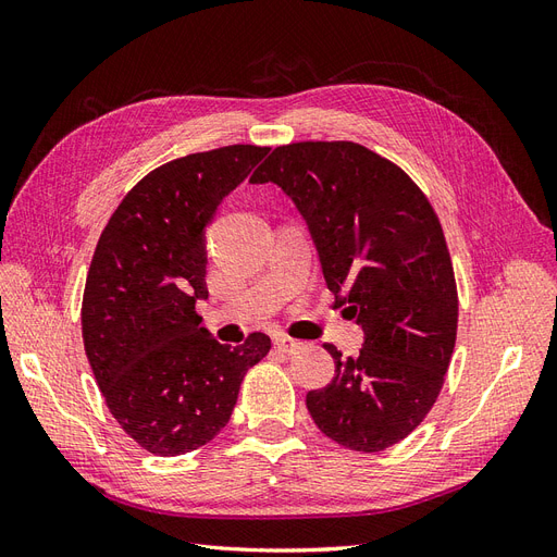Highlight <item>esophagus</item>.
<instances>
[{
    "mask_svg": "<svg viewBox=\"0 0 557 557\" xmlns=\"http://www.w3.org/2000/svg\"><path fill=\"white\" fill-rule=\"evenodd\" d=\"M274 348L281 350V352H288V356H293V352L305 348V344L293 339V336H288V334H276L274 336Z\"/></svg>",
    "mask_w": 557,
    "mask_h": 557,
    "instance_id": "esophagus-1",
    "label": "esophagus"
}]
</instances>
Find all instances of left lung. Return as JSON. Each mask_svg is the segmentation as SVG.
Masks as SVG:
<instances>
[{
	"label": "left lung",
	"mask_w": 557,
	"mask_h": 557,
	"mask_svg": "<svg viewBox=\"0 0 557 557\" xmlns=\"http://www.w3.org/2000/svg\"><path fill=\"white\" fill-rule=\"evenodd\" d=\"M269 181L295 201L327 288L364 330L358 358L325 344L334 379L307 395V409L336 444L391 448L434 407L458 334L440 218L397 164L352 141L278 146L250 176Z\"/></svg>",
	"instance_id": "8db88e82"
}]
</instances>
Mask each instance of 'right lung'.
Wrapping results in <instances>:
<instances>
[{
  "instance_id": "right-lung-1",
  "label": "right lung",
  "mask_w": 557,
  "mask_h": 557,
  "mask_svg": "<svg viewBox=\"0 0 557 557\" xmlns=\"http://www.w3.org/2000/svg\"><path fill=\"white\" fill-rule=\"evenodd\" d=\"M234 144L166 162L123 197L97 242L83 293V346L113 418L148 453L211 442L272 339L215 342L195 311L207 299V225L264 156Z\"/></svg>"
}]
</instances>
